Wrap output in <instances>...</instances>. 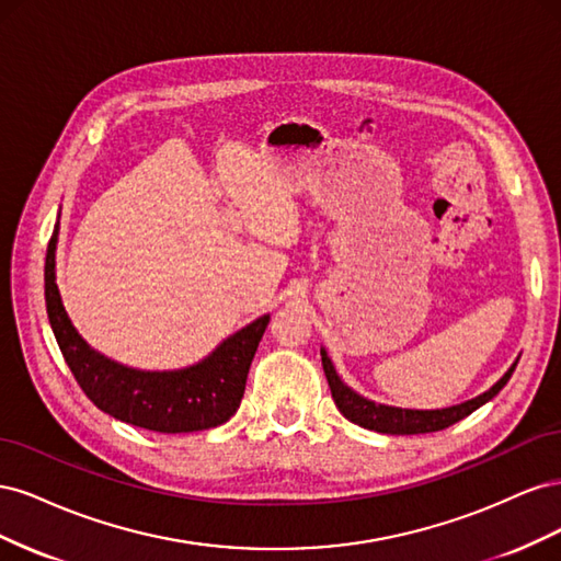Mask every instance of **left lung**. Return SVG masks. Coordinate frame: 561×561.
Segmentation results:
<instances>
[{
  "label": "left lung",
  "mask_w": 561,
  "mask_h": 561,
  "mask_svg": "<svg viewBox=\"0 0 561 561\" xmlns=\"http://www.w3.org/2000/svg\"><path fill=\"white\" fill-rule=\"evenodd\" d=\"M320 358H322V369H325V377L332 390V398L336 410L342 412L348 421L358 423V426L367 431H377V433H388V435H419V433H435V431H445L451 423L466 419L472 414L478 407L489 402L494 396H499V390L507 383V379L513 377V371L517 367V360L511 365V369L491 386L484 390L482 396L466 400L461 404L454 407H443V410H402V407H390L381 404L375 400H367L360 393H355L353 388H348L342 377L336 375V369L330 360V355L325 348H320Z\"/></svg>",
  "instance_id": "1"
}]
</instances>
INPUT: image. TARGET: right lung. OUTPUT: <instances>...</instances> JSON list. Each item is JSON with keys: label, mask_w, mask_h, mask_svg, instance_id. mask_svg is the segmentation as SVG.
Returning a JSON list of instances; mask_svg holds the SVG:
<instances>
[{"label": "right lung", "mask_w": 561, "mask_h": 561, "mask_svg": "<svg viewBox=\"0 0 561 561\" xmlns=\"http://www.w3.org/2000/svg\"><path fill=\"white\" fill-rule=\"evenodd\" d=\"M58 231L56 222L46 250V313L62 358L89 400L105 414L154 433H196L227 423L239 410L250 363L271 316L252 320L190 367L149 371L122 365L91 348L62 307L56 283Z\"/></svg>", "instance_id": "obj_1"}]
</instances>
